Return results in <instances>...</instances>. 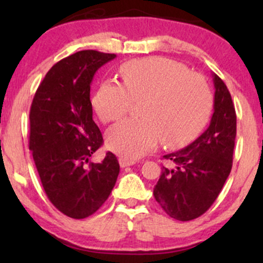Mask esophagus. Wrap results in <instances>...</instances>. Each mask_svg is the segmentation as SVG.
<instances>
[{"instance_id": "1", "label": "esophagus", "mask_w": 263, "mask_h": 263, "mask_svg": "<svg viewBox=\"0 0 263 263\" xmlns=\"http://www.w3.org/2000/svg\"><path fill=\"white\" fill-rule=\"evenodd\" d=\"M119 162H120V165H121L122 168H125V167H129V165H134L135 164V161H131V159H128V158H125V157H121V158L119 159Z\"/></svg>"}]
</instances>
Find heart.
I'll use <instances>...</instances> for the list:
<instances>
[{"label": "heart", "mask_w": 263, "mask_h": 263, "mask_svg": "<svg viewBox=\"0 0 263 263\" xmlns=\"http://www.w3.org/2000/svg\"><path fill=\"white\" fill-rule=\"evenodd\" d=\"M122 84L106 80L92 98L102 122H112L140 102L142 119L120 121L107 131V147L136 159L162 140L168 148L188 144L203 131L213 110V93L203 75L189 73L180 63L159 57L129 60L121 66Z\"/></svg>", "instance_id": "1"}]
</instances>
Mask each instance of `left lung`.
<instances>
[{"label":"left lung","instance_id":"8db88e82","mask_svg":"<svg viewBox=\"0 0 263 263\" xmlns=\"http://www.w3.org/2000/svg\"><path fill=\"white\" fill-rule=\"evenodd\" d=\"M214 114L209 127L193 143L163 158V167L153 195L171 218L179 221L197 219L216 200L232 167L236 112L228 87L213 74Z\"/></svg>","mask_w":263,"mask_h":263}]
</instances>
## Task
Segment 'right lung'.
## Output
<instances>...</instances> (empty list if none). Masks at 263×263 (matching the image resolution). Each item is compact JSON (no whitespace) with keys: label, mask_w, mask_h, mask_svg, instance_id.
I'll list each match as a JSON object with an SVG mask.
<instances>
[{"label":"right lung","mask_w":263,"mask_h":263,"mask_svg":"<svg viewBox=\"0 0 263 263\" xmlns=\"http://www.w3.org/2000/svg\"><path fill=\"white\" fill-rule=\"evenodd\" d=\"M115 54L81 50L54 64L33 98L29 149L45 194L73 219L92 215L107 200L120 173L114 153L101 163L89 158L101 147L92 120L90 84Z\"/></svg>","instance_id":"1"}]
</instances>
